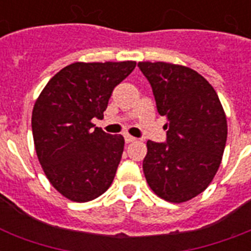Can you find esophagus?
Instances as JSON below:
<instances>
[{"label": "esophagus", "mask_w": 251, "mask_h": 251, "mask_svg": "<svg viewBox=\"0 0 251 251\" xmlns=\"http://www.w3.org/2000/svg\"><path fill=\"white\" fill-rule=\"evenodd\" d=\"M124 137H125V142H126V143H131V142L135 141V138L131 137V135H129V134H125Z\"/></svg>", "instance_id": "esophagus-1"}]
</instances>
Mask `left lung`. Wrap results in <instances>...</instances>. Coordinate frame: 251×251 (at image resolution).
Wrapping results in <instances>:
<instances>
[{
	"label": "left lung",
	"mask_w": 251,
	"mask_h": 251,
	"mask_svg": "<svg viewBox=\"0 0 251 251\" xmlns=\"http://www.w3.org/2000/svg\"><path fill=\"white\" fill-rule=\"evenodd\" d=\"M157 112L165 116L167 141L147 142L146 179L168 202L182 203L206 190L222 163L226 118L214 87L201 74L167 62H139Z\"/></svg>",
	"instance_id": "8db88e82"
}]
</instances>
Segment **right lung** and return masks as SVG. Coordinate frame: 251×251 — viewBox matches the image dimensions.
Wrapping results in <instances>:
<instances>
[{"label":"right lung","instance_id":"add662e5","mask_svg":"<svg viewBox=\"0 0 251 251\" xmlns=\"http://www.w3.org/2000/svg\"><path fill=\"white\" fill-rule=\"evenodd\" d=\"M137 62H75L49 80L32 110L35 149L49 182L74 202L98 198L113 182L124 137L95 127L114 87Z\"/></svg>","mask_w":251,"mask_h":251}]
</instances>
